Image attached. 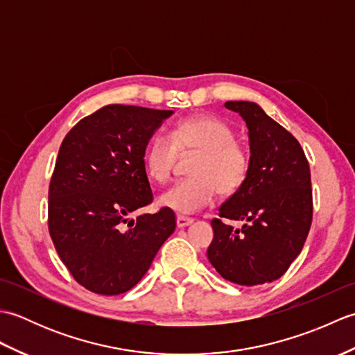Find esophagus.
Returning a JSON list of instances; mask_svg holds the SVG:
<instances>
[{"label": "esophagus", "instance_id": "esophagus-1", "mask_svg": "<svg viewBox=\"0 0 355 355\" xmlns=\"http://www.w3.org/2000/svg\"><path fill=\"white\" fill-rule=\"evenodd\" d=\"M192 223H193L192 218H187V216H177V227H178V229L187 227V225H191Z\"/></svg>", "mask_w": 355, "mask_h": 355}]
</instances>
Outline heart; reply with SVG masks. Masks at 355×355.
<instances>
[{"label": "heart", "mask_w": 355, "mask_h": 355, "mask_svg": "<svg viewBox=\"0 0 355 355\" xmlns=\"http://www.w3.org/2000/svg\"><path fill=\"white\" fill-rule=\"evenodd\" d=\"M177 153H197L189 173L164 191L158 202L180 215L195 214L214 201L216 191L223 195L236 192L245 182L248 154L235 140L232 128L214 116L180 120L172 128L171 139L155 134L145 150L148 175L158 183L171 177Z\"/></svg>", "instance_id": "b5f03b06"}]
</instances>
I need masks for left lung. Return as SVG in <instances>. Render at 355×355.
<instances>
[{"label":"left lung","mask_w":355,"mask_h":355,"mask_svg":"<svg viewBox=\"0 0 355 355\" xmlns=\"http://www.w3.org/2000/svg\"><path fill=\"white\" fill-rule=\"evenodd\" d=\"M224 107L244 119L250 160L243 186L212 220L207 258L225 281L253 286L281 277L302 252L313 220L310 164L302 146L254 102ZM223 217L243 220L241 230Z\"/></svg>","instance_id":"obj_1"}]
</instances>
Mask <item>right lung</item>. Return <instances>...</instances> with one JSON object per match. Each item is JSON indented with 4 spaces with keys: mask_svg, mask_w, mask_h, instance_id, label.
<instances>
[{
    "mask_svg": "<svg viewBox=\"0 0 355 355\" xmlns=\"http://www.w3.org/2000/svg\"><path fill=\"white\" fill-rule=\"evenodd\" d=\"M172 112L107 105L74 125L59 148L49 232L59 258L89 291L131 290L175 230V214L166 207L128 218L153 202L145 150Z\"/></svg>",
    "mask_w": 355,
    "mask_h": 355,
    "instance_id": "right-lung-1",
    "label": "right lung"
}]
</instances>
